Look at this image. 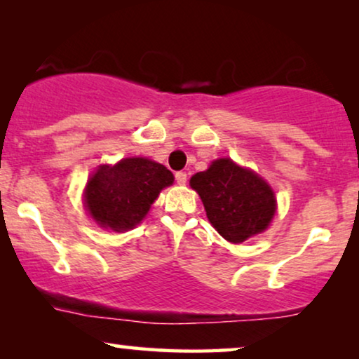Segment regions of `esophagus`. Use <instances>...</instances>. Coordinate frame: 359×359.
I'll return each mask as SVG.
<instances>
[{
	"label": "esophagus",
	"instance_id": "obj_1",
	"mask_svg": "<svg viewBox=\"0 0 359 359\" xmlns=\"http://www.w3.org/2000/svg\"><path fill=\"white\" fill-rule=\"evenodd\" d=\"M175 178L178 184H186V181H188V175H186V171H176Z\"/></svg>",
	"mask_w": 359,
	"mask_h": 359
}]
</instances>
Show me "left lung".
Listing matches in <instances>:
<instances>
[{"label": "left lung", "instance_id": "8db88e82", "mask_svg": "<svg viewBox=\"0 0 359 359\" xmlns=\"http://www.w3.org/2000/svg\"><path fill=\"white\" fill-rule=\"evenodd\" d=\"M189 183L201 196L209 222L232 243L263 232L276 210L273 189L258 175L230 158L212 161Z\"/></svg>", "mask_w": 359, "mask_h": 359}]
</instances>
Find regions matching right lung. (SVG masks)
<instances>
[{"instance_id":"add662e5","label":"right lung","mask_w":359,"mask_h":359,"mask_svg":"<svg viewBox=\"0 0 359 359\" xmlns=\"http://www.w3.org/2000/svg\"><path fill=\"white\" fill-rule=\"evenodd\" d=\"M173 180L166 166L147 158L102 165L86 184V209L101 227L122 232L145 217L160 191L173 184Z\"/></svg>"}]
</instances>
